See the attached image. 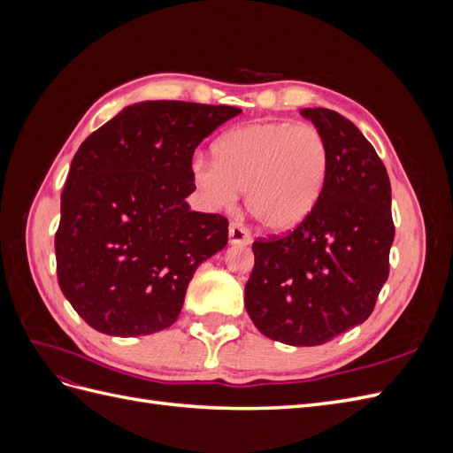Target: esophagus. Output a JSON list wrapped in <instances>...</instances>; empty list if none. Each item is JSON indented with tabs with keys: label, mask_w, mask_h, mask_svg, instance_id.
Here are the masks:
<instances>
[{
	"label": "esophagus",
	"mask_w": 453,
	"mask_h": 453,
	"mask_svg": "<svg viewBox=\"0 0 453 453\" xmlns=\"http://www.w3.org/2000/svg\"><path fill=\"white\" fill-rule=\"evenodd\" d=\"M228 240L232 245H242L251 242V232L242 223H230L228 226Z\"/></svg>",
	"instance_id": "1"
}]
</instances>
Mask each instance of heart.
Instances as JSON below:
<instances>
[{
  "instance_id": "1",
  "label": "heart",
  "mask_w": 453,
  "mask_h": 453,
  "mask_svg": "<svg viewBox=\"0 0 453 453\" xmlns=\"http://www.w3.org/2000/svg\"><path fill=\"white\" fill-rule=\"evenodd\" d=\"M328 143L310 122H253L223 134L213 161L195 160L193 183L210 205L228 210L240 193L273 232L298 226L315 210L328 173Z\"/></svg>"
}]
</instances>
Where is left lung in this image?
I'll return each instance as SVG.
<instances>
[{
    "instance_id": "left-lung-1",
    "label": "left lung",
    "mask_w": 453,
    "mask_h": 453,
    "mask_svg": "<svg viewBox=\"0 0 453 453\" xmlns=\"http://www.w3.org/2000/svg\"><path fill=\"white\" fill-rule=\"evenodd\" d=\"M328 143L323 195L303 223L253 242L245 308L265 336L321 346L372 313L389 276L391 183L374 147L333 109H303Z\"/></svg>"
}]
</instances>
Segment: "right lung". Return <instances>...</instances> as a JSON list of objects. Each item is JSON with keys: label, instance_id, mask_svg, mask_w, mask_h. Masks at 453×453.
<instances>
[{"label": "right lung", "instance_id": "add662e5", "mask_svg": "<svg viewBox=\"0 0 453 453\" xmlns=\"http://www.w3.org/2000/svg\"><path fill=\"white\" fill-rule=\"evenodd\" d=\"M240 107L142 102L75 153L54 234L64 296L96 331L153 334L181 311L187 285L228 242V219L190 211L193 155Z\"/></svg>", "mask_w": 453, "mask_h": 453}]
</instances>
